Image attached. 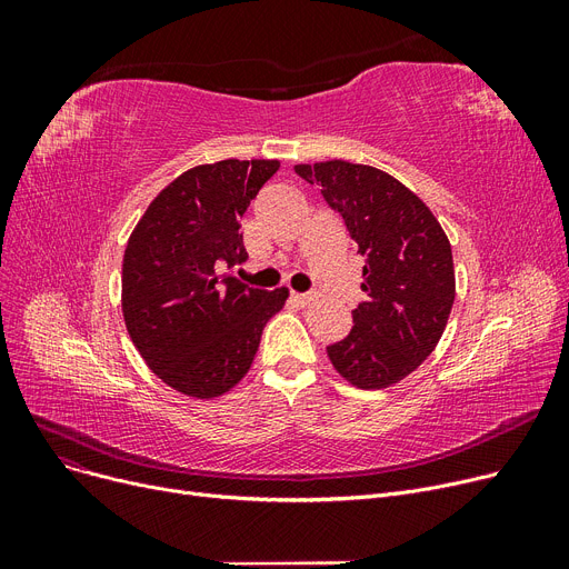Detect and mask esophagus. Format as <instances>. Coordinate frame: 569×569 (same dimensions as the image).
<instances>
[{"mask_svg": "<svg viewBox=\"0 0 569 569\" xmlns=\"http://www.w3.org/2000/svg\"><path fill=\"white\" fill-rule=\"evenodd\" d=\"M290 297H292V302L300 305V307H307L313 300V295H309V292H292Z\"/></svg>", "mask_w": 569, "mask_h": 569, "instance_id": "34e87169", "label": "esophagus"}]
</instances>
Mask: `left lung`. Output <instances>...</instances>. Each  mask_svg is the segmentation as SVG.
Segmentation results:
<instances>
[{
	"label": "left lung",
	"mask_w": 569,
	"mask_h": 569,
	"mask_svg": "<svg viewBox=\"0 0 569 569\" xmlns=\"http://www.w3.org/2000/svg\"><path fill=\"white\" fill-rule=\"evenodd\" d=\"M295 172L320 187L365 260L367 300L327 355L350 385L382 390L420 367L445 332L457 290L450 239L420 198L373 166L335 159Z\"/></svg>",
	"instance_id": "8db88e82"
}]
</instances>
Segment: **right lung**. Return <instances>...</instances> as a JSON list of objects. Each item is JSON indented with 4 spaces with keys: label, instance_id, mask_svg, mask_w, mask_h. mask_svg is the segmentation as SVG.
Returning <instances> with one entry per match:
<instances>
[{
    "label": "right lung",
    "instance_id": "1",
    "mask_svg": "<svg viewBox=\"0 0 569 569\" xmlns=\"http://www.w3.org/2000/svg\"><path fill=\"white\" fill-rule=\"evenodd\" d=\"M279 161L226 159L179 174L133 228L122 262V311L133 346L168 387L214 399L247 376L262 327L288 288L230 277L247 260L239 219Z\"/></svg>",
    "mask_w": 569,
    "mask_h": 569
}]
</instances>
